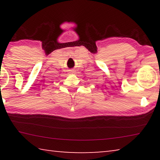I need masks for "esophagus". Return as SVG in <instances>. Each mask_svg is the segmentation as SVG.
I'll return each mask as SVG.
<instances>
[{"label": "esophagus", "instance_id": "1", "mask_svg": "<svg viewBox=\"0 0 160 160\" xmlns=\"http://www.w3.org/2000/svg\"><path fill=\"white\" fill-rule=\"evenodd\" d=\"M75 72V71L74 70H70V73H74Z\"/></svg>", "mask_w": 160, "mask_h": 160}]
</instances>
